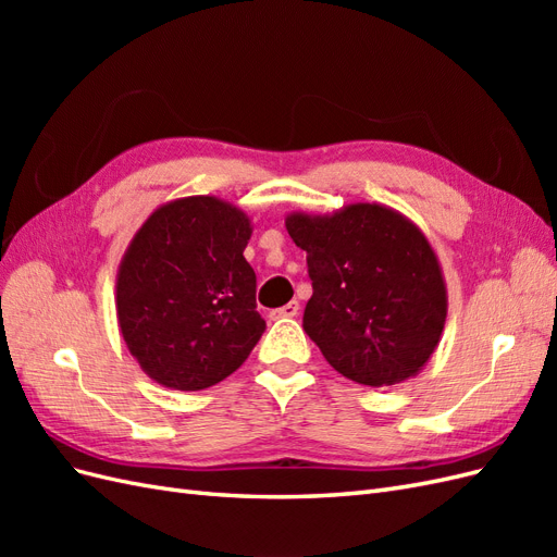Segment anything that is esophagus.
<instances>
[{
  "label": "esophagus",
  "mask_w": 557,
  "mask_h": 557,
  "mask_svg": "<svg viewBox=\"0 0 557 557\" xmlns=\"http://www.w3.org/2000/svg\"><path fill=\"white\" fill-rule=\"evenodd\" d=\"M297 313H299L297 301H288V305H283L281 309H274L272 313H269V318H272V320H283V318H295Z\"/></svg>",
  "instance_id": "esophagus-1"
}]
</instances>
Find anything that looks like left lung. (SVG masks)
Masks as SVG:
<instances>
[{
  "instance_id": "obj_1",
  "label": "left lung",
  "mask_w": 557,
  "mask_h": 557,
  "mask_svg": "<svg viewBox=\"0 0 557 557\" xmlns=\"http://www.w3.org/2000/svg\"><path fill=\"white\" fill-rule=\"evenodd\" d=\"M285 230L307 250L305 330L325 360L372 387L418 376L448 313L442 264L423 230L379 201L293 211Z\"/></svg>"
}]
</instances>
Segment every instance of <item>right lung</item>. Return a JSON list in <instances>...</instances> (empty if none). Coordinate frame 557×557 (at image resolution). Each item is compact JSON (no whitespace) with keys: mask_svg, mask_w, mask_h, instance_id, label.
<instances>
[{"mask_svg":"<svg viewBox=\"0 0 557 557\" xmlns=\"http://www.w3.org/2000/svg\"><path fill=\"white\" fill-rule=\"evenodd\" d=\"M250 218L213 195L172 199L134 234L115 276L127 350L170 391H205L246 362L264 332Z\"/></svg>","mask_w":557,"mask_h":557,"instance_id":"obj_1","label":"right lung"}]
</instances>
